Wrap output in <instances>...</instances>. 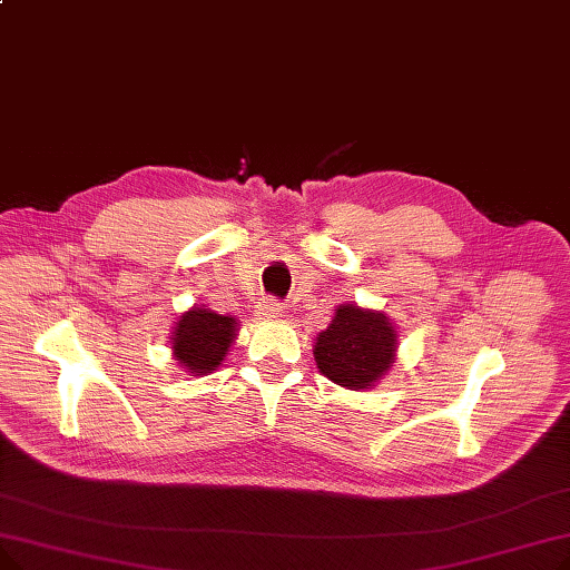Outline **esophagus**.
Wrapping results in <instances>:
<instances>
[{"label": "esophagus", "mask_w": 570, "mask_h": 570, "mask_svg": "<svg viewBox=\"0 0 570 570\" xmlns=\"http://www.w3.org/2000/svg\"><path fill=\"white\" fill-rule=\"evenodd\" d=\"M258 316H261V318H269V321H277V318H284V316H286V309H284L279 303L267 301L265 305L258 307Z\"/></svg>", "instance_id": "1"}]
</instances>
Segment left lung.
<instances>
[{"instance_id": "left-lung-1", "label": "left lung", "mask_w": 570, "mask_h": 570, "mask_svg": "<svg viewBox=\"0 0 570 570\" xmlns=\"http://www.w3.org/2000/svg\"><path fill=\"white\" fill-rule=\"evenodd\" d=\"M318 373L333 384L367 391L380 384L399 356V331L382 309L337 305L331 324L314 340Z\"/></svg>"}]
</instances>
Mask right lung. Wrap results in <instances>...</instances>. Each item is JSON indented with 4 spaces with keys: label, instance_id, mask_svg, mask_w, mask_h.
Masks as SVG:
<instances>
[{
    "label": "right lung",
    "instance_id": "1",
    "mask_svg": "<svg viewBox=\"0 0 570 570\" xmlns=\"http://www.w3.org/2000/svg\"><path fill=\"white\" fill-rule=\"evenodd\" d=\"M239 333L233 314H218L207 305H193L175 321L169 350L177 365L190 377H203L224 365Z\"/></svg>",
    "mask_w": 570,
    "mask_h": 570
}]
</instances>
